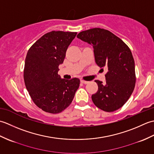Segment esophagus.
<instances>
[{
  "label": "esophagus",
  "mask_w": 154,
  "mask_h": 154,
  "mask_svg": "<svg viewBox=\"0 0 154 154\" xmlns=\"http://www.w3.org/2000/svg\"><path fill=\"white\" fill-rule=\"evenodd\" d=\"M81 83H83V84H87V83H89V81H84V80H81Z\"/></svg>",
  "instance_id": "esophagus-1"
}]
</instances>
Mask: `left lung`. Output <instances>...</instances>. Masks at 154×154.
Returning <instances> with one entry per match:
<instances>
[{
	"label": "left lung",
	"mask_w": 154,
	"mask_h": 154,
	"mask_svg": "<svg viewBox=\"0 0 154 154\" xmlns=\"http://www.w3.org/2000/svg\"><path fill=\"white\" fill-rule=\"evenodd\" d=\"M77 37L92 45L97 65L108 69L106 83L94 81L98 91L91 97L93 103L106 112L119 109L135 87V63L130 48L112 32L99 28L81 32Z\"/></svg>",
	"instance_id": "left-lung-1"
}]
</instances>
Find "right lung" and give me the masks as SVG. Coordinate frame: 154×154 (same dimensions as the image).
Wrapping results in <instances>:
<instances>
[{
	"label": "right lung",
	"instance_id": "add662e5",
	"mask_svg": "<svg viewBox=\"0 0 154 154\" xmlns=\"http://www.w3.org/2000/svg\"><path fill=\"white\" fill-rule=\"evenodd\" d=\"M77 32L51 31L29 49L26 57L24 79L26 89L36 105L45 112L57 114L71 103L79 87L77 78L61 79L59 65Z\"/></svg>",
	"mask_w": 154,
	"mask_h": 154
}]
</instances>
